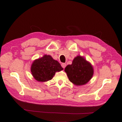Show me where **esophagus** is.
Returning a JSON list of instances; mask_svg holds the SVG:
<instances>
[{"label":"esophagus","mask_w":122,"mask_h":122,"mask_svg":"<svg viewBox=\"0 0 122 122\" xmlns=\"http://www.w3.org/2000/svg\"><path fill=\"white\" fill-rule=\"evenodd\" d=\"M61 67H62V68H63L64 69H65V67H66V64L65 63H62L61 65Z\"/></svg>","instance_id":"esophagus-1"}]
</instances>
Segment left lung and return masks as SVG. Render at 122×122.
<instances>
[{
    "label": "left lung",
    "mask_w": 122,
    "mask_h": 122,
    "mask_svg": "<svg viewBox=\"0 0 122 122\" xmlns=\"http://www.w3.org/2000/svg\"><path fill=\"white\" fill-rule=\"evenodd\" d=\"M69 80L76 86H82L91 79L94 74L92 65L80 55L74 58L71 65L65 69Z\"/></svg>",
    "instance_id": "1"
}]
</instances>
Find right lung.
<instances>
[{
    "label": "right lung",
    "instance_id": "obj_1",
    "mask_svg": "<svg viewBox=\"0 0 122 122\" xmlns=\"http://www.w3.org/2000/svg\"><path fill=\"white\" fill-rule=\"evenodd\" d=\"M63 70L60 64L49 55H45L34 61L31 66V72L34 78L39 82L50 80L55 73Z\"/></svg>",
    "mask_w": 122,
    "mask_h": 122
}]
</instances>
